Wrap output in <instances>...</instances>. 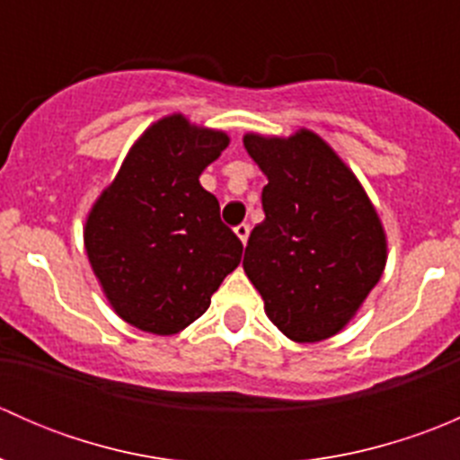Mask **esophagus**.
<instances>
[{"label":"esophagus","mask_w":460,"mask_h":460,"mask_svg":"<svg viewBox=\"0 0 460 460\" xmlns=\"http://www.w3.org/2000/svg\"><path fill=\"white\" fill-rule=\"evenodd\" d=\"M234 231H235V235H238V238H240V243L247 244V240H249V225H244V222H243V225L235 226Z\"/></svg>","instance_id":"esophagus-1"}]
</instances>
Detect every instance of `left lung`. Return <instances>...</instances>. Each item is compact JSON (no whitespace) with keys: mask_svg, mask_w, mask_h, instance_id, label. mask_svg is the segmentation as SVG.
Segmentation results:
<instances>
[{"mask_svg":"<svg viewBox=\"0 0 460 460\" xmlns=\"http://www.w3.org/2000/svg\"><path fill=\"white\" fill-rule=\"evenodd\" d=\"M243 142L269 180L244 273L289 341H327L360 312L385 271L387 234L378 211L318 133H244Z\"/></svg>","mask_w":460,"mask_h":460,"instance_id":"obj_1","label":"left lung"}]
</instances>
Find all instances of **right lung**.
Here are the masks:
<instances>
[{
    "mask_svg": "<svg viewBox=\"0 0 460 460\" xmlns=\"http://www.w3.org/2000/svg\"><path fill=\"white\" fill-rule=\"evenodd\" d=\"M226 146L220 128L164 115L133 142L86 213L88 262L124 323L157 336L180 333L240 264L243 243L200 184Z\"/></svg>",
    "mask_w": 460,
    "mask_h": 460,
    "instance_id": "right-lung-1",
    "label": "right lung"
}]
</instances>
